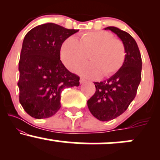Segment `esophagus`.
Listing matches in <instances>:
<instances>
[{
  "instance_id": "esophagus-1",
  "label": "esophagus",
  "mask_w": 160,
  "mask_h": 160,
  "mask_svg": "<svg viewBox=\"0 0 160 160\" xmlns=\"http://www.w3.org/2000/svg\"><path fill=\"white\" fill-rule=\"evenodd\" d=\"M86 82V80H85V79H83V78H80V83H83V82Z\"/></svg>"
}]
</instances>
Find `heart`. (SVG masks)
<instances>
[{"mask_svg": "<svg viewBox=\"0 0 160 160\" xmlns=\"http://www.w3.org/2000/svg\"><path fill=\"white\" fill-rule=\"evenodd\" d=\"M89 56L91 62L80 66L77 71L90 78H104L116 74L123 65L126 48L122 40L104 31L82 34L80 40L67 38L61 47V59L65 67L74 71Z\"/></svg>", "mask_w": 160, "mask_h": 160, "instance_id": "1", "label": "heart"}]
</instances>
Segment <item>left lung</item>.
I'll use <instances>...</instances> for the list:
<instances>
[{
	"label": "left lung",
	"instance_id": "8db88e82",
	"mask_svg": "<svg viewBox=\"0 0 160 160\" xmlns=\"http://www.w3.org/2000/svg\"><path fill=\"white\" fill-rule=\"evenodd\" d=\"M104 29L111 30L120 38L126 48V58L111 78L94 82L95 92L87 101V105L95 118L109 121L124 113L135 98L141 80L142 61L136 41L128 33L113 26Z\"/></svg>",
	"mask_w": 160,
	"mask_h": 160
}]
</instances>
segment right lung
<instances>
[{"instance_id": "1", "label": "right lung", "mask_w": 160, "mask_h": 160, "mask_svg": "<svg viewBox=\"0 0 160 160\" xmlns=\"http://www.w3.org/2000/svg\"><path fill=\"white\" fill-rule=\"evenodd\" d=\"M54 23L36 26L24 38L19 62V102L35 119L52 117L61 108V93L78 86L80 77L60 60L63 42L78 32Z\"/></svg>"}]
</instances>
